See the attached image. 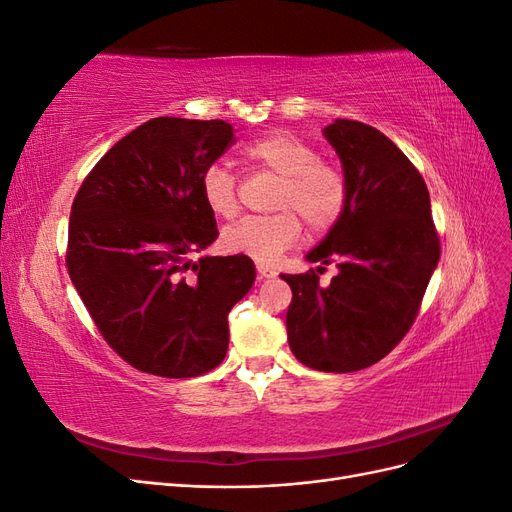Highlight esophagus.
Segmentation results:
<instances>
[{
	"mask_svg": "<svg viewBox=\"0 0 512 512\" xmlns=\"http://www.w3.org/2000/svg\"><path fill=\"white\" fill-rule=\"evenodd\" d=\"M256 271H258V280H267V277H273L275 271L265 265V262H256Z\"/></svg>",
	"mask_w": 512,
	"mask_h": 512,
	"instance_id": "obj_1",
	"label": "esophagus"
}]
</instances>
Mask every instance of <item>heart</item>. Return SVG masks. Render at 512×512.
<instances>
[{"label":"heart","instance_id":"heart-1","mask_svg":"<svg viewBox=\"0 0 512 512\" xmlns=\"http://www.w3.org/2000/svg\"><path fill=\"white\" fill-rule=\"evenodd\" d=\"M247 164L280 177L273 209L265 218H245L222 230V247L230 254L273 262L301 237V220L312 232H327L348 205L346 177L335 166L318 162V153L288 132H271L241 149ZM200 196L218 218L237 213V183L222 164H211L200 179Z\"/></svg>","mask_w":512,"mask_h":512}]
</instances>
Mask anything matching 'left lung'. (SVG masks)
<instances>
[{
  "instance_id": "1",
  "label": "left lung",
  "mask_w": 512,
  "mask_h": 512,
  "mask_svg": "<svg viewBox=\"0 0 512 512\" xmlns=\"http://www.w3.org/2000/svg\"><path fill=\"white\" fill-rule=\"evenodd\" d=\"M342 162L348 205L307 262H338L329 287L314 269L282 275L292 290L288 344L318 371L346 374L389 354L421 307L440 241L421 173L380 130L335 119L322 130Z\"/></svg>"
}]
</instances>
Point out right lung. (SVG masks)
Returning a JSON list of instances; mask_svg holds the SVG:
<instances>
[{"label": "right lung", "instance_id": "right-lung-1", "mask_svg": "<svg viewBox=\"0 0 512 512\" xmlns=\"http://www.w3.org/2000/svg\"><path fill=\"white\" fill-rule=\"evenodd\" d=\"M232 138L222 119H149L104 153L72 203L70 280L108 346L145 374L218 367L228 312L256 280L252 258L203 254L218 226L200 179Z\"/></svg>", "mask_w": 512, "mask_h": 512}]
</instances>
